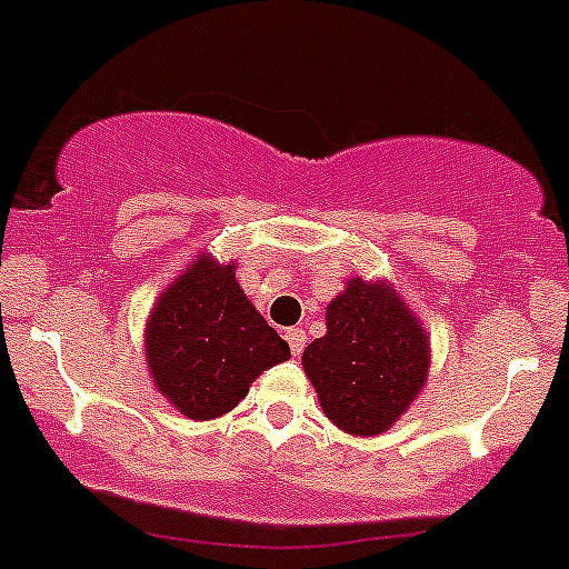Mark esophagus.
Here are the masks:
<instances>
[{
    "mask_svg": "<svg viewBox=\"0 0 569 569\" xmlns=\"http://www.w3.org/2000/svg\"><path fill=\"white\" fill-rule=\"evenodd\" d=\"M284 338H288L290 352H293V356H301V352H305L307 336H305V330H301V327H290V330H284Z\"/></svg>",
    "mask_w": 569,
    "mask_h": 569,
    "instance_id": "obj_1",
    "label": "esophagus"
}]
</instances>
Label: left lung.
<instances>
[{
    "label": "left lung",
    "instance_id": "left-lung-1",
    "mask_svg": "<svg viewBox=\"0 0 569 569\" xmlns=\"http://www.w3.org/2000/svg\"><path fill=\"white\" fill-rule=\"evenodd\" d=\"M301 367L338 429L375 437L426 387L429 336L389 281L356 276L327 305V336L305 349Z\"/></svg>",
    "mask_w": 569,
    "mask_h": 569
}]
</instances>
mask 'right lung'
<instances>
[{"label":"right lung","instance_id":"add662e5","mask_svg":"<svg viewBox=\"0 0 569 569\" xmlns=\"http://www.w3.org/2000/svg\"><path fill=\"white\" fill-rule=\"evenodd\" d=\"M237 264L208 253L182 270L154 301L146 325V363L154 387L191 420L222 417L290 347L250 305Z\"/></svg>","mask_w":569,"mask_h":569}]
</instances>
